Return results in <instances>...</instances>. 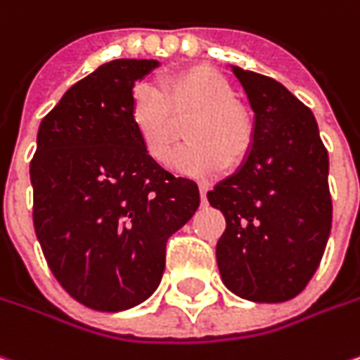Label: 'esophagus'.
I'll return each mask as SVG.
<instances>
[{"label": "esophagus", "mask_w": 360, "mask_h": 360, "mask_svg": "<svg viewBox=\"0 0 360 360\" xmlns=\"http://www.w3.org/2000/svg\"><path fill=\"white\" fill-rule=\"evenodd\" d=\"M207 191H210V185H207V183H199V193H201V199H203V201L207 199Z\"/></svg>", "instance_id": "34e87169"}]
</instances>
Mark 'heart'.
Instances as JSON below:
<instances>
[{
  "label": "heart",
  "mask_w": 360,
  "mask_h": 360,
  "mask_svg": "<svg viewBox=\"0 0 360 360\" xmlns=\"http://www.w3.org/2000/svg\"><path fill=\"white\" fill-rule=\"evenodd\" d=\"M193 112L185 134L187 147L177 167L191 175H213L236 167L254 143V118L219 72L197 66L171 76L163 86L143 82L131 102L136 134L153 161L169 165L181 139L179 122Z\"/></svg>",
  "instance_id": "1"
}]
</instances>
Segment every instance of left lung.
<instances>
[{
	"instance_id": "obj_1",
	"label": "left lung",
	"mask_w": 360,
	"mask_h": 360,
	"mask_svg": "<svg viewBox=\"0 0 360 360\" xmlns=\"http://www.w3.org/2000/svg\"><path fill=\"white\" fill-rule=\"evenodd\" d=\"M231 72L256 112V133L245 163L207 193L226 217L217 266L233 294L284 302L304 290L328 242V153L314 115L292 92L264 74Z\"/></svg>"
}]
</instances>
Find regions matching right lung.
I'll return each instance as SVG.
<instances>
[{"label": "right lung", "mask_w": 360, "mask_h": 360, "mask_svg": "<svg viewBox=\"0 0 360 360\" xmlns=\"http://www.w3.org/2000/svg\"><path fill=\"white\" fill-rule=\"evenodd\" d=\"M157 60H112L41 118L30 163L34 229L74 300L118 312L147 300L167 240L199 207L193 179L153 161L131 118L133 88Z\"/></svg>", "instance_id": "right-lung-1"}]
</instances>
